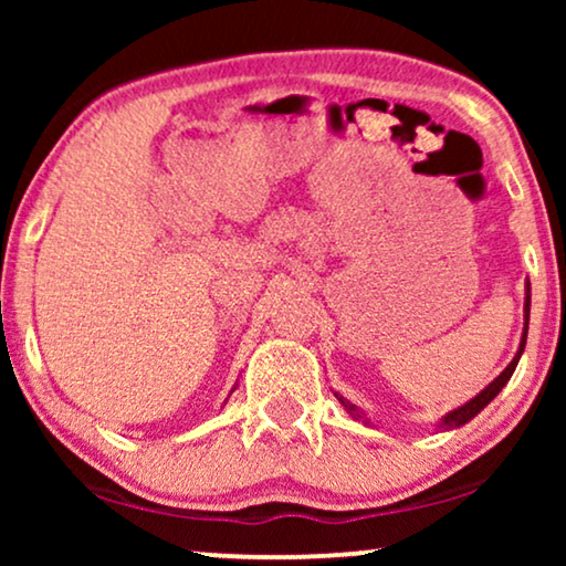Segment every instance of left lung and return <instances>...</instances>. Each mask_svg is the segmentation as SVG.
<instances>
[{"mask_svg": "<svg viewBox=\"0 0 566 566\" xmlns=\"http://www.w3.org/2000/svg\"><path fill=\"white\" fill-rule=\"evenodd\" d=\"M528 314H531V289H528V296H525V332H523V343H521V350H517V355L513 358V363H510V366L502 370V374L494 378V381L486 386V389L482 391V394H476L474 399L471 401H467V405L463 407H459V409H453L451 415H446V420L440 422V428H446V430H451V428H459V424H463V422H469L471 417H474L476 412H482V409L490 405V401L497 397V394L502 391V386H505L507 381H510V376H513V370H515V366H517V360H521V353H523V347H525V337H528ZM339 401H343V407L347 409V412H358V409H355V405H350V401H345L343 397H339Z\"/></svg>", "mask_w": 566, "mask_h": 566, "instance_id": "8db88e82", "label": "left lung"}]
</instances>
